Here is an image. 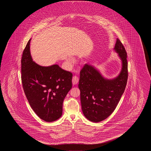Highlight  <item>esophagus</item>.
I'll return each mask as SVG.
<instances>
[{
    "mask_svg": "<svg viewBox=\"0 0 151 151\" xmlns=\"http://www.w3.org/2000/svg\"><path fill=\"white\" fill-rule=\"evenodd\" d=\"M72 83L73 85H76L79 81V78L77 76H74L72 78Z\"/></svg>",
    "mask_w": 151,
    "mask_h": 151,
    "instance_id": "34e87169",
    "label": "esophagus"
}]
</instances>
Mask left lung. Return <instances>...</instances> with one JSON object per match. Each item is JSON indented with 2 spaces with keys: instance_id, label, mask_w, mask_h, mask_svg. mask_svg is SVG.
Wrapping results in <instances>:
<instances>
[{
  "instance_id": "8db88e82",
  "label": "left lung",
  "mask_w": 151,
  "mask_h": 151,
  "mask_svg": "<svg viewBox=\"0 0 151 151\" xmlns=\"http://www.w3.org/2000/svg\"><path fill=\"white\" fill-rule=\"evenodd\" d=\"M114 49L122 64V71L115 79H105L90 65H84L80 71L78 87L82 111L87 119L92 122H100L108 118L116 109L125 90L128 79L127 53L119 39Z\"/></svg>"
}]
</instances>
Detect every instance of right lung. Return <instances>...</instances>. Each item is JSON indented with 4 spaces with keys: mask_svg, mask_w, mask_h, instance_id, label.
<instances>
[{
    "mask_svg": "<svg viewBox=\"0 0 151 151\" xmlns=\"http://www.w3.org/2000/svg\"><path fill=\"white\" fill-rule=\"evenodd\" d=\"M29 40L21 60L22 82L26 96L35 114L47 122L59 119L63 103L72 88V73L58 65L42 66L33 61Z\"/></svg>",
    "mask_w": 151,
    "mask_h": 151,
    "instance_id": "1",
    "label": "right lung"
}]
</instances>
